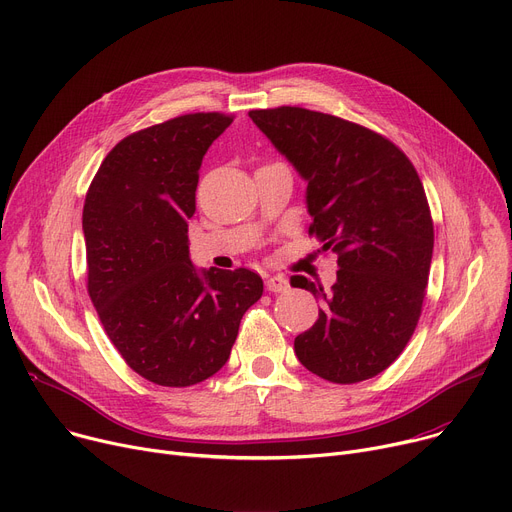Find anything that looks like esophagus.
Instances as JSON below:
<instances>
[{"label": "esophagus", "mask_w": 512, "mask_h": 512, "mask_svg": "<svg viewBox=\"0 0 512 512\" xmlns=\"http://www.w3.org/2000/svg\"><path fill=\"white\" fill-rule=\"evenodd\" d=\"M265 288L269 292H288L290 290V280L284 276H267L265 278Z\"/></svg>", "instance_id": "esophagus-1"}]
</instances>
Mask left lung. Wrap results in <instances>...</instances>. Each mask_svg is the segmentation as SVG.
Segmentation results:
<instances>
[{
	"label": "left lung",
	"instance_id": "left-lung-1",
	"mask_svg": "<svg viewBox=\"0 0 512 512\" xmlns=\"http://www.w3.org/2000/svg\"><path fill=\"white\" fill-rule=\"evenodd\" d=\"M249 117L306 181L309 234L337 253L331 290L292 282L321 300L294 352L331 383L377 377L410 342L428 286L434 226L416 168L383 135L333 115L278 107Z\"/></svg>",
	"mask_w": 512,
	"mask_h": 512
}]
</instances>
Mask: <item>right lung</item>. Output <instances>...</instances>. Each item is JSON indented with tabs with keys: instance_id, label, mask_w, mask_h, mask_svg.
Returning a JSON list of instances; mask_svg holds the SVG:
<instances>
[{
	"instance_id": "obj_1",
	"label": "right lung",
	"mask_w": 512,
	"mask_h": 512,
	"mask_svg": "<svg viewBox=\"0 0 512 512\" xmlns=\"http://www.w3.org/2000/svg\"><path fill=\"white\" fill-rule=\"evenodd\" d=\"M230 123L193 113L131 133L86 193L88 294L127 366L162 387L216 374L263 294L255 271L195 269L189 257L201 160Z\"/></svg>"
}]
</instances>
